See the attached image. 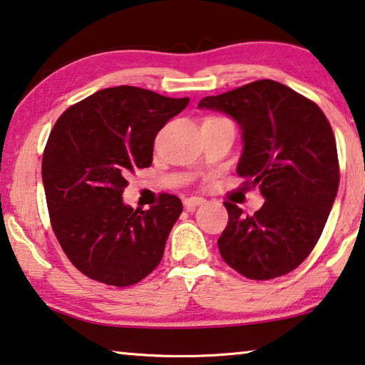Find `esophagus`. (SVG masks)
I'll return each instance as SVG.
<instances>
[{"label":"esophagus","instance_id":"34e87169","mask_svg":"<svg viewBox=\"0 0 365 365\" xmlns=\"http://www.w3.org/2000/svg\"><path fill=\"white\" fill-rule=\"evenodd\" d=\"M203 203H205V198H201V197H188L183 200V205L187 206V208H195V206L203 205Z\"/></svg>","mask_w":365,"mask_h":365}]
</instances>
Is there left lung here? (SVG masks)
<instances>
[{
	"instance_id": "left-lung-1",
	"label": "left lung",
	"mask_w": 365,
	"mask_h": 365,
	"mask_svg": "<svg viewBox=\"0 0 365 365\" xmlns=\"http://www.w3.org/2000/svg\"><path fill=\"white\" fill-rule=\"evenodd\" d=\"M242 130L237 175L265 203L254 215L225 203L230 221L217 239L221 257L252 280L297 269L317 246L339 187L333 129L317 103L274 80H257L198 103Z\"/></svg>"
}]
</instances>
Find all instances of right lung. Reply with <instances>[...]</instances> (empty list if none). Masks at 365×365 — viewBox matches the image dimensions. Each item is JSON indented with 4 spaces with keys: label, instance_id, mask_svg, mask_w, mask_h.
Returning <instances> with one entry per match:
<instances>
[{
    "label": "right lung",
    "instance_id": "1",
    "mask_svg": "<svg viewBox=\"0 0 365 365\" xmlns=\"http://www.w3.org/2000/svg\"><path fill=\"white\" fill-rule=\"evenodd\" d=\"M188 98L138 86L105 88L57 119L42 157L52 230L75 267L106 285L129 287L162 260L183 205L175 195L139 211L124 205L128 175L152 164L154 140Z\"/></svg>",
    "mask_w": 365,
    "mask_h": 365
}]
</instances>
